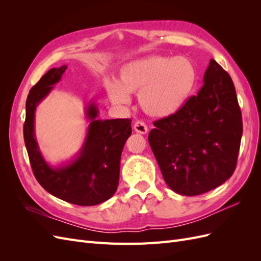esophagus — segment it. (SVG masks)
I'll return each instance as SVG.
<instances>
[{"label": "esophagus", "instance_id": "34e87169", "mask_svg": "<svg viewBox=\"0 0 261 261\" xmlns=\"http://www.w3.org/2000/svg\"><path fill=\"white\" fill-rule=\"evenodd\" d=\"M134 129H135V132H137L139 134H147V132H148L147 125L141 121H138L134 124Z\"/></svg>", "mask_w": 261, "mask_h": 261}]
</instances>
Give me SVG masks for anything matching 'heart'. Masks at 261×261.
I'll list each match as a JSON object with an SVG mask.
<instances>
[{
  "label": "heart",
  "mask_w": 261,
  "mask_h": 261,
  "mask_svg": "<svg viewBox=\"0 0 261 261\" xmlns=\"http://www.w3.org/2000/svg\"><path fill=\"white\" fill-rule=\"evenodd\" d=\"M196 80V68L189 59L152 55L126 63L120 68L117 81L107 80L105 88L115 106L129 105V93H138L144 112L168 117L186 103Z\"/></svg>",
  "instance_id": "b5f03b06"
}]
</instances>
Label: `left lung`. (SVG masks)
I'll list each match as a JSON object with an SVG mask.
<instances>
[{"instance_id":"1","label":"left lung","mask_w":261,"mask_h":261,"mask_svg":"<svg viewBox=\"0 0 261 261\" xmlns=\"http://www.w3.org/2000/svg\"><path fill=\"white\" fill-rule=\"evenodd\" d=\"M153 125L149 145L173 192L200 195L232 176L243 134L242 113L230 75L215 60H210L197 96Z\"/></svg>"}]
</instances>
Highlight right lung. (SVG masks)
Listing matches in <instances>:
<instances>
[{"mask_svg": "<svg viewBox=\"0 0 261 261\" xmlns=\"http://www.w3.org/2000/svg\"><path fill=\"white\" fill-rule=\"evenodd\" d=\"M67 66L48 70L26 100L23 139L35 177L46 192L78 206H96L111 198L120 178L121 154L130 136L129 118L98 120L99 110L90 101L85 115L90 121L80 152L60 167H51L43 158L35 135V112L40 102L58 84Z\"/></svg>", "mask_w": 261, "mask_h": 261, "instance_id": "right-lung-1", "label": "right lung"}]
</instances>
